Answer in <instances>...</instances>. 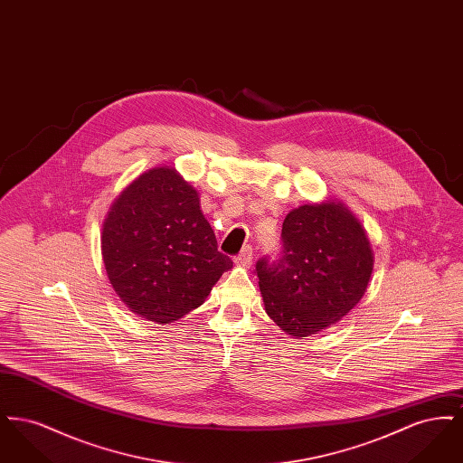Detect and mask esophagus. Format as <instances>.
Here are the masks:
<instances>
[{
  "label": "esophagus",
  "instance_id": "obj_1",
  "mask_svg": "<svg viewBox=\"0 0 463 463\" xmlns=\"http://www.w3.org/2000/svg\"><path fill=\"white\" fill-rule=\"evenodd\" d=\"M234 262L236 265H241V267H250L253 262V248L251 246H244L240 255L234 257Z\"/></svg>",
  "mask_w": 463,
  "mask_h": 463
}]
</instances>
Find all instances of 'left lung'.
Masks as SVG:
<instances>
[{
	"mask_svg": "<svg viewBox=\"0 0 463 463\" xmlns=\"http://www.w3.org/2000/svg\"><path fill=\"white\" fill-rule=\"evenodd\" d=\"M279 259L257 262L265 312L288 335L310 336L363 298L373 251L353 212L336 199L302 204L283 222Z\"/></svg>",
	"mask_w": 463,
	"mask_h": 463,
	"instance_id": "obj_1",
	"label": "left lung"
}]
</instances>
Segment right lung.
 I'll use <instances>...</instances> for the list:
<instances>
[{"label": "right lung", "instance_id": "obj_1", "mask_svg": "<svg viewBox=\"0 0 463 463\" xmlns=\"http://www.w3.org/2000/svg\"><path fill=\"white\" fill-rule=\"evenodd\" d=\"M110 285L137 316L174 323L199 307L232 260L175 168L156 166L116 198L102 225Z\"/></svg>", "mask_w": 463, "mask_h": 463}]
</instances>
